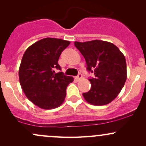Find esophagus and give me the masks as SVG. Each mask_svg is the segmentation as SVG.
Segmentation results:
<instances>
[{"instance_id": "obj_1", "label": "esophagus", "mask_w": 146, "mask_h": 146, "mask_svg": "<svg viewBox=\"0 0 146 146\" xmlns=\"http://www.w3.org/2000/svg\"><path fill=\"white\" fill-rule=\"evenodd\" d=\"M82 75L81 74V73H80V74H79L78 76H76L75 77V80H77V81H80V80H82Z\"/></svg>"}]
</instances>
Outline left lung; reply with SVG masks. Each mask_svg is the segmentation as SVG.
I'll return each instance as SVG.
<instances>
[{"mask_svg": "<svg viewBox=\"0 0 146 146\" xmlns=\"http://www.w3.org/2000/svg\"><path fill=\"white\" fill-rule=\"evenodd\" d=\"M75 47L86 60L87 71L94 73L90 78L91 88L83 93L88 103L103 106L117 98L126 80V62L123 53L113 43L95 40L75 42Z\"/></svg>", "mask_w": 146, "mask_h": 146, "instance_id": "left-lung-1", "label": "left lung"}]
</instances>
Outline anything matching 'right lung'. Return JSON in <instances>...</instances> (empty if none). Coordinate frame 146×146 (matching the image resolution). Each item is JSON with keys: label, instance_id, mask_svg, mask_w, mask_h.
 I'll return each instance as SVG.
<instances>
[{"label": "right lung", "instance_id": "add662e5", "mask_svg": "<svg viewBox=\"0 0 146 146\" xmlns=\"http://www.w3.org/2000/svg\"><path fill=\"white\" fill-rule=\"evenodd\" d=\"M70 42L46 38L25 52L19 68V80L25 95L42 109H53L64 101L66 87L73 77L66 76L58 64L60 54Z\"/></svg>", "mask_w": 146, "mask_h": 146}]
</instances>
